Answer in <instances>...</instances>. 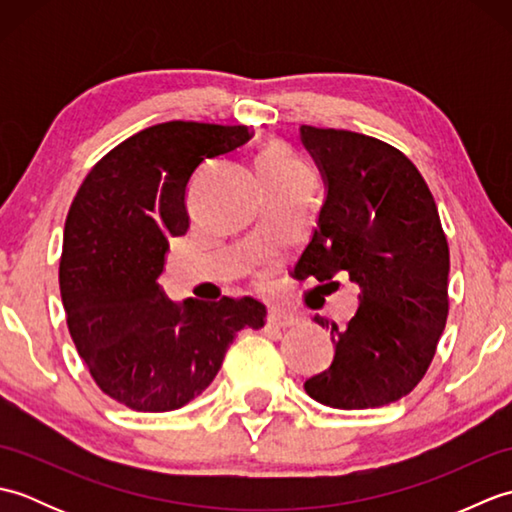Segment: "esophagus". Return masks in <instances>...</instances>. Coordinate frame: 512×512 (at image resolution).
<instances>
[{
	"label": "esophagus",
	"instance_id": "34e87169",
	"mask_svg": "<svg viewBox=\"0 0 512 512\" xmlns=\"http://www.w3.org/2000/svg\"><path fill=\"white\" fill-rule=\"evenodd\" d=\"M299 319L295 314H288V312H277L273 310L268 314V325H275V328H292V325H297Z\"/></svg>",
	"mask_w": 512,
	"mask_h": 512
}]
</instances>
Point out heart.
Wrapping results in <instances>:
<instances>
[{"label": "heart", "mask_w": 512, "mask_h": 512, "mask_svg": "<svg viewBox=\"0 0 512 512\" xmlns=\"http://www.w3.org/2000/svg\"><path fill=\"white\" fill-rule=\"evenodd\" d=\"M299 169L306 167L301 165L286 145H268L264 149V154L259 156V173H262V176H288V173H295Z\"/></svg>", "instance_id": "1"}]
</instances>
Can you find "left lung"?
Instances as JSON below:
<instances>
[{"mask_svg":"<svg viewBox=\"0 0 512 512\" xmlns=\"http://www.w3.org/2000/svg\"><path fill=\"white\" fill-rule=\"evenodd\" d=\"M301 140L328 193L295 275L328 288L343 273L361 290L345 328L314 317L330 328L334 361L303 387L334 409L383 407L420 383L447 325V235L427 182L396 147L310 125Z\"/></svg>","mask_w":512,"mask_h":512,"instance_id":"left-lung-1","label":"left lung"}]
</instances>
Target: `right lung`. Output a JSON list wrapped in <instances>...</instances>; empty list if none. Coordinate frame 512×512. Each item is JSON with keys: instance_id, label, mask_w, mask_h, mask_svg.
Returning a JSON list of instances; mask_svg holds the SVG:
<instances>
[{"instance_id": "right-lung-1", "label": "right lung", "mask_w": 512, "mask_h": 512, "mask_svg": "<svg viewBox=\"0 0 512 512\" xmlns=\"http://www.w3.org/2000/svg\"><path fill=\"white\" fill-rule=\"evenodd\" d=\"M246 125L169 121L105 154L76 191L63 231L61 299L76 352L103 394L134 411L200 396L244 328H264L253 297L173 303L158 286L169 239L184 235L189 180L242 147Z\"/></svg>"}]
</instances>
